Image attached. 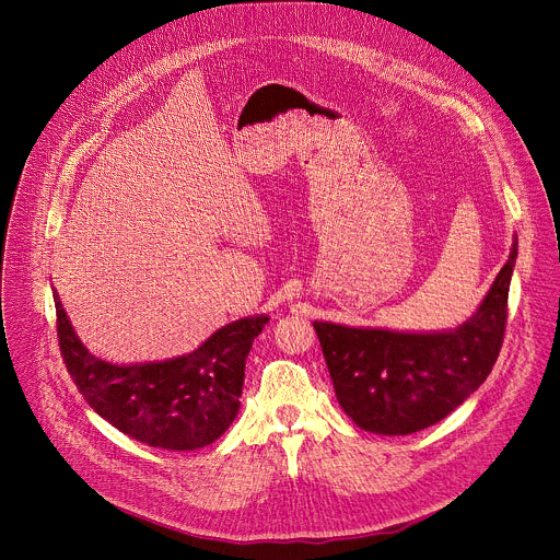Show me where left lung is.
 Instances as JSON below:
<instances>
[{
    "mask_svg": "<svg viewBox=\"0 0 560 560\" xmlns=\"http://www.w3.org/2000/svg\"><path fill=\"white\" fill-rule=\"evenodd\" d=\"M516 242L481 307L452 332L410 335L314 322L339 406L365 432L398 436L452 415L492 372L508 324Z\"/></svg>",
    "mask_w": 560,
    "mask_h": 560,
    "instance_id": "left-lung-1",
    "label": "left lung"
}]
</instances>
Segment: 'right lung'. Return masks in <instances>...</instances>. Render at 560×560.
Listing matches in <instances>:
<instances>
[{
	"label": "right lung",
	"instance_id": "1",
	"mask_svg": "<svg viewBox=\"0 0 560 560\" xmlns=\"http://www.w3.org/2000/svg\"><path fill=\"white\" fill-rule=\"evenodd\" d=\"M52 296L66 370L86 404L119 432L152 447L186 452L214 443L230 428L244 389L246 357L268 316L238 318L186 357L113 365L82 346L57 292Z\"/></svg>",
	"mask_w": 560,
	"mask_h": 560
}]
</instances>
